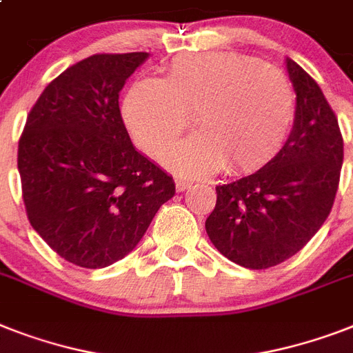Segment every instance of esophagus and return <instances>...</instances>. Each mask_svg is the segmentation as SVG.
<instances>
[{
  "label": "esophagus",
  "instance_id": "obj_1",
  "mask_svg": "<svg viewBox=\"0 0 353 353\" xmlns=\"http://www.w3.org/2000/svg\"><path fill=\"white\" fill-rule=\"evenodd\" d=\"M190 186H192L190 179H176V190L177 192L186 190V188H190Z\"/></svg>",
  "mask_w": 353,
  "mask_h": 353
}]
</instances>
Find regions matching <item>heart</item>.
Listing matches in <instances>:
<instances>
[{
	"mask_svg": "<svg viewBox=\"0 0 353 353\" xmlns=\"http://www.w3.org/2000/svg\"><path fill=\"white\" fill-rule=\"evenodd\" d=\"M296 90L285 72L236 52H206L170 63L163 79H139L123 99V119L134 141L152 157L186 130L196 136L170 152L185 174L228 168L241 174L276 157L296 119Z\"/></svg>",
	"mask_w": 353,
	"mask_h": 353,
	"instance_id": "1",
	"label": "heart"
}]
</instances>
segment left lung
<instances>
[{"mask_svg": "<svg viewBox=\"0 0 353 353\" xmlns=\"http://www.w3.org/2000/svg\"><path fill=\"white\" fill-rule=\"evenodd\" d=\"M285 63L297 99L290 136L265 167L216 186L205 223L212 245L252 270L279 265L316 236L343 167V136L325 94L294 59Z\"/></svg>", "mask_w": 353, "mask_h": 353, "instance_id": "8db88e82", "label": "left lung"}]
</instances>
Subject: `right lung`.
<instances>
[{"instance_id": "right-lung-1", "label": "right lung", "mask_w": 353, "mask_h": 353, "mask_svg": "<svg viewBox=\"0 0 353 353\" xmlns=\"http://www.w3.org/2000/svg\"><path fill=\"white\" fill-rule=\"evenodd\" d=\"M148 52L94 54L48 83L27 117L18 170L28 221L56 254L83 268L128 256L172 176L132 145L119 92Z\"/></svg>"}]
</instances>
